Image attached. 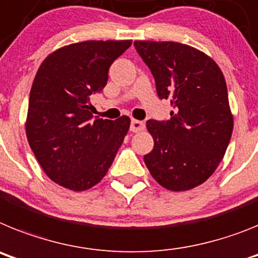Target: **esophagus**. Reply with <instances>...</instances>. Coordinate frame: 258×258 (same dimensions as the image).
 Wrapping results in <instances>:
<instances>
[{
  "instance_id": "obj_1",
  "label": "esophagus",
  "mask_w": 258,
  "mask_h": 258,
  "mask_svg": "<svg viewBox=\"0 0 258 258\" xmlns=\"http://www.w3.org/2000/svg\"><path fill=\"white\" fill-rule=\"evenodd\" d=\"M145 127L144 123L142 122V120H138V119H132L131 120V126H130V130H131L132 132H140L143 131Z\"/></svg>"
}]
</instances>
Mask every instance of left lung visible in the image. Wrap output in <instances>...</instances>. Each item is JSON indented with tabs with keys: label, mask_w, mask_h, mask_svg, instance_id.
Listing matches in <instances>:
<instances>
[{
	"label": "left lung",
	"mask_w": 258,
	"mask_h": 258,
	"mask_svg": "<svg viewBox=\"0 0 258 258\" xmlns=\"http://www.w3.org/2000/svg\"><path fill=\"white\" fill-rule=\"evenodd\" d=\"M156 82L158 97L170 100L169 120L149 119L154 140L144 162L157 183L170 191L203 184L222 161L234 118L225 76L209 55L174 41H135Z\"/></svg>",
	"instance_id": "1"
}]
</instances>
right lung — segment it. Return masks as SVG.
I'll return each mask as SVG.
<instances>
[{
    "instance_id": "obj_1",
    "label": "right lung",
    "mask_w": 258,
    "mask_h": 258,
    "mask_svg": "<svg viewBox=\"0 0 258 258\" xmlns=\"http://www.w3.org/2000/svg\"><path fill=\"white\" fill-rule=\"evenodd\" d=\"M131 40L83 41L50 53L40 64L28 102L26 134L46 175L71 191H86L110 169L130 128L128 116L93 119L89 98Z\"/></svg>"
}]
</instances>
